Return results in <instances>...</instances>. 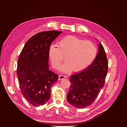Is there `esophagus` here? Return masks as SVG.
I'll return each instance as SVG.
<instances>
[{
  "instance_id": "34e87169",
  "label": "esophagus",
  "mask_w": 127,
  "mask_h": 127,
  "mask_svg": "<svg viewBox=\"0 0 127 127\" xmlns=\"http://www.w3.org/2000/svg\"><path fill=\"white\" fill-rule=\"evenodd\" d=\"M65 78H67V76H64V75L62 74V75H60V76H59L58 79H59V80H62V79H64Z\"/></svg>"
}]
</instances>
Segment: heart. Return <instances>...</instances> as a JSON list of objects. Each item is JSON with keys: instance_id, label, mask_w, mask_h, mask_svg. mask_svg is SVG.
Returning <instances> with one entry per match:
<instances>
[{"instance_id": "b5f03b06", "label": "heart", "mask_w": 127, "mask_h": 127, "mask_svg": "<svg viewBox=\"0 0 127 127\" xmlns=\"http://www.w3.org/2000/svg\"><path fill=\"white\" fill-rule=\"evenodd\" d=\"M58 44V47L50 46L49 57L55 69H59L66 57V62L62 67V71L64 72H69L73 69L78 72L85 69L94 61L97 53V49L92 42L85 41L75 36H66Z\"/></svg>"}]
</instances>
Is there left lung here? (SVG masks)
Listing matches in <instances>:
<instances>
[{
    "instance_id": "left-lung-1",
    "label": "left lung",
    "mask_w": 127,
    "mask_h": 127,
    "mask_svg": "<svg viewBox=\"0 0 127 127\" xmlns=\"http://www.w3.org/2000/svg\"><path fill=\"white\" fill-rule=\"evenodd\" d=\"M107 70L106 54L100 43L98 53L93 63L70 77L71 85L66 96L68 102L77 108L91 105L104 86Z\"/></svg>"
}]
</instances>
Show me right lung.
Here are the masks:
<instances>
[{
  "instance_id": "right-lung-1",
  "label": "right lung",
  "mask_w": 127,
  "mask_h": 127,
  "mask_svg": "<svg viewBox=\"0 0 127 127\" xmlns=\"http://www.w3.org/2000/svg\"><path fill=\"white\" fill-rule=\"evenodd\" d=\"M62 31H46L36 34L26 43L19 56L17 74L23 96L35 106L45 104L51 96V86L58 75L49 69V51Z\"/></svg>"
}]
</instances>
